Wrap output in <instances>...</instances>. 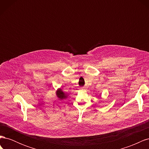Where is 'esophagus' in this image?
Returning <instances> with one entry per match:
<instances>
[{
    "label": "esophagus",
    "mask_w": 149,
    "mask_h": 149,
    "mask_svg": "<svg viewBox=\"0 0 149 149\" xmlns=\"http://www.w3.org/2000/svg\"><path fill=\"white\" fill-rule=\"evenodd\" d=\"M79 89L81 90V91H83V90H84V88H80Z\"/></svg>",
    "instance_id": "esophagus-1"
}]
</instances>
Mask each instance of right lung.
<instances>
[{
    "label": "right lung",
    "instance_id": "right-lung-1",
    "mask_svg": "<svg viewBox=\"0 0 149 149\" xmlns=\"http://www.w3.org/2000/svg\"><path fill=\"white\" fill-rule=\"evenodd\" d=\"M56 96L60 99V100H65V99L67 98L68 96V94L63 91L61 88L57 89V91H56Z\"/></svg>",
    "mask_w": 149,
    "mask_h": 149
}]
</instances>
